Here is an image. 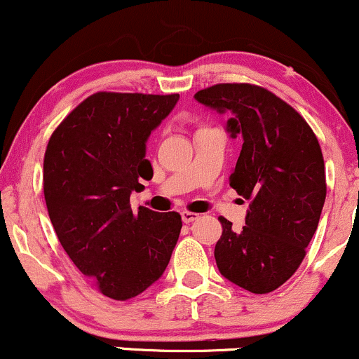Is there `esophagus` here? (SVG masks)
Listing matches in <instances>:
<instances>
[{
  "label": "esophagus",
  "mask_w": 359,
  "mask_h": 359,
  "mask_svg": "<svg viewBox=\"0 0 359 359\" xmlns=\"http://www.w3.org/2000/svg\"><path fill=\"white\" fill-rule=\"evenodd\" d=\"M196 219H198V214H196V212H189V210H184V212H182V221L185 224L194 222Z\"/></svg>",
  "instance_id": "1"
}]
</instances>
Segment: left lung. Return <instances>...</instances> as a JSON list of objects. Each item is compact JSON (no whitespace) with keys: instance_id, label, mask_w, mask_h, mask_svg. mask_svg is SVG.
I'll return each mask as SVG.
<instances>
[{"instance_id":"left-lung-1","label":"left lung","mask_w":359,"mask_h":359,"mask_svg":"<svg viewBox=\"0 0 359 359\" xmlns=\"http://www.w3.org/2000/svg\"><path fill=\"white\" fill-rule=\"evenodd\" d=\"M196 98L229 110L232 137L243 149L229 184L250 201L245 226L219 217L222 236L214 249L224 278L254 294H267L296 273L318 229L326 198V172L313 128L278 95L252 83H217Z\"/></svg>"}]
</instances>
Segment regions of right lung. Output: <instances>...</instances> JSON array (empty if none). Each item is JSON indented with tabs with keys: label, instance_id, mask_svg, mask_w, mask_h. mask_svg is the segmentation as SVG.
<instances>
[{
	"label": "right lung",
	"instance_id": "1",
	"mask_svg": "<svg viewBox=\"0 0 359 359\" xmlns=\"http://www.w3.org/2000/svg\"><path fill=\"white\" fill-rule=\"evenodd\" d=\"M179 93L97 92L51 133L43 161V194L60 244L103 296L132 299L152 286L170 261L179 212H133L130 194L150 180V132Z\"/></svg>",
	"mask_w": 359,
	"mask_h": 359
}]
</instances>
